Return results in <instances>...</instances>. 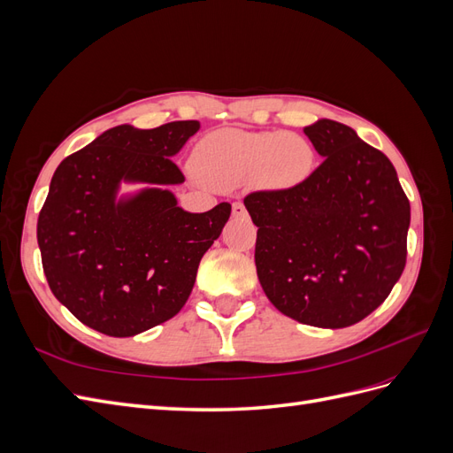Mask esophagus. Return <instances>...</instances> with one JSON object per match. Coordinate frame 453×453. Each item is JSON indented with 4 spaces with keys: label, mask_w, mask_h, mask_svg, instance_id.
Listing matches in <instances>:
<instances>
[{
    "label": "esophagus",
    "mask_w": 453,
    "mask_h": 453,
    "mask_svg": "<svg viewBox=\"0 0 453 453\" xmlns=\"http://www.w3.org/2000/svg\"><path fill=\"white\" fill-rule=\"evenodd\" d=\"M232 215L238 217V219H242V217H248V211H245V208H243V203H242V202H234V203H232Z\"/></svg>",
    "instance_id": "1"
}]
</instances>
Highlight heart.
<instances>
[{"label": "heart", "instance_id": "1", "mask_svg": "<svg viewBox=\"0 0 453 453\" xmlns=\"http://www.w3.org/2000/svg\"><path fill=\"white\" fill-rule=\"evenodd\" d=\"M195 166L205 181L230 188L260 177L272 188L304 183L315 166L311 143L293 132L217 130L196 145Z\"/></svg>", "mask_w": 453, "mask_h": 453}]
</instances>
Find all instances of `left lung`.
Here are the masks:
<instances>
[{
    "mask_svg": "<svg viewBox=\"0 0 453 453\" xmlns=\"http://www.w3.org/2000/svg\"><path fill=\"white\" fill-rule=\"evenodd\" d=\"M323 162L304 183L243 198L270 303L298 323L344 328L386 300L406 265L410 202L391 160L353 128H304Z\"/></svg>",
    "mask_w": 453,
    "mask_h": 453,
    "instance_id": "obj_1",
    "label": "left lung"
}]
</instances>
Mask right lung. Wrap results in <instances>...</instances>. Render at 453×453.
<instances>
[{
	"label": "right lung",
	"mask_w": 453,
	"mask_h": 453,
	"mask_svg": "<svg viewBox=\"0 0 453 453\" xmlns=\"http://www.w3.org/2000/svg\"><path fill=\"white\" fill-rule=\"evenodd\" d=\"M198 128V120L120 125L54 172L37 219L41 263L52 295L94 331L140 334L172 319L193 291L230 217L228 202L188 213L168 190L185 181L172 157ZM122 180L154 187L117 199Z\"/></svg>",
	"instance_id": "right-lung-1"
}]
</instances>
